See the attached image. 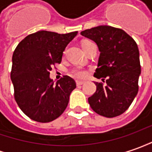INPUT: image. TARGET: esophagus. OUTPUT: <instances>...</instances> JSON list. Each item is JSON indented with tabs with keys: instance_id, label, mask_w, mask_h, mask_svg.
Returning <instances> with one entry per match:
<instances>
[{
	"instance_id": "34e87169",
	"label": "esophagus",
	"mask_w": 152,
	"mask_h": 152,
	"mask_svg": "<svg viewBox=\"0 0 152 152\" xmlns=\"http://www.w3.org/2000/svg\"><path fill=\"white\" fill-rule=\"evenodd\" d=\"M85 81H82V80H76V85L77 86H80V85L84 84Z\"/></svg>"
}]
</instances>
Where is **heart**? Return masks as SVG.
<instances>
[{
	"label": "heart",
	"instance_id": "1",
	"mask_svg": "<svg viewBox=\"0 0 152 152\" xmlns=\"http://www.w3.org/2000/svg\"><path fill=\"white\" fill-rule=\"evenodd\" d=\"M92 44H94L92 41L86 40V41H83L81 42V47L85 50L88 46L92 45ZM71 75L72 76H74V77H76V78H85L86 76H87V72L84 69H82V68L76 67L73 68L71 71Z\"/></svg>",
	"mask_w": 152,
	"mask_h": 152
}]
</instances>
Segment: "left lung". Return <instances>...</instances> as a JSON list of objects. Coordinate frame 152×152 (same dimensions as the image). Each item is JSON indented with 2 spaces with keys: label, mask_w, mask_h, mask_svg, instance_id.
Returning <instances> with one entry per match:
<instances>
[{
  "label": "left lung",
  "mask_w": 152,
  "mask_h": 152,
  "mask_svg": "<svg viewBox=\"0 0 152 152\" xmlns=\"http://www.w3.org/2000/svg\"><path fill=\"white\" fill-rule=\"evenodd\" d=\"M80 35L94 41L100 53L94 76L106 78V84L95 82L96 92L88 98L91 109L108 118L121 115L138 92L141 74L136 41L123 30L110 26L87 29Z\"/></svg>",
  "instance_id": "1"
}]
</instances>
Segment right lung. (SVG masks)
Instances as JSON below:
<instances>
[{"mask_svg":"<svg viewBox=\"0 0 152 152\" xmlns=\"http://www.w3.org/2000/svg\"><path fill=\"white\" fill-rule=\"evenodd\" d=\"M76 35L77 31H39L25 37L14 50L11 72L14 96L20 110L33 121L50 122L66 110L76 81L64 76L55 84L50 71L61 63L65 48Z\"/></svg>","mask_w":152,"mask_h":152,"instance_id":"add662e5","label":"right lung"}]
</instances>
